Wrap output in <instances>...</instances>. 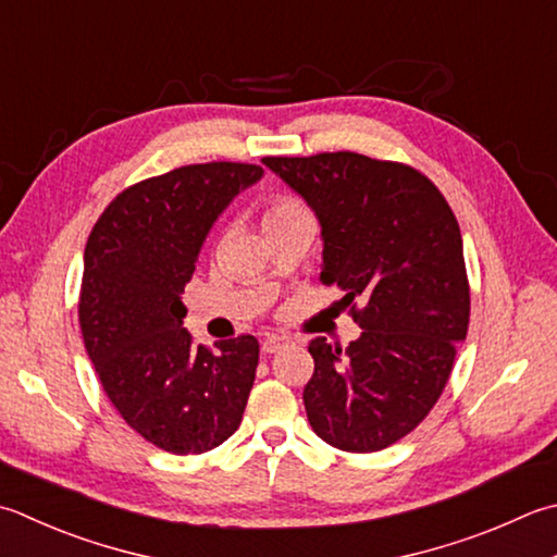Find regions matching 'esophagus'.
<instances>
[{
  "instance_id": "1",
  "label": "esophagus",
  "mask_w": 557,
  "mask_h": 557,
  "mask_svg": "<svg viewBox=\"0 0 557 557\" xmlns=\"http://www.w3.org/2000/svg\"><path fill=\"white\" fill-rule=\"evenodd\" d=\"M287 343H289V337H285V335H270L263 341V347H260V350H263V355H275L282 350V347H287Z\"/></svg>"
}]
</instances>
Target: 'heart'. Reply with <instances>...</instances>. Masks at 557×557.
<instances>
[{
	"instance_id": "1",
	"label": "heart",
	"mask_w": 557,
	"mask_h": 557,
	"mask_svg": "<svg viewBox=\"0 0 557 557\" xmlns=\"http://www.w3.org/2000/svg\"><path fill=\"white\" fill-rule=\"evenodd\" d=\"M299 212H307L304 207L297 202L287 198V195H275V198H270L268 207H265V214H263V222L265 226L277 222V220H285V216H292V214H299Z\"/></svg>"
}]
</instances>
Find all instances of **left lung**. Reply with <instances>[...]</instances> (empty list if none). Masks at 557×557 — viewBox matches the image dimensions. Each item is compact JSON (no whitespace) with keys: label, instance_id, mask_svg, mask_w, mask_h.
<instances>
[{"label":"left lung","instance_id":"1","mask_svg":"<svg viewBox=\"0 0 557 557\" xmlns=\"http://www.w3.org/2000/svg\"><path fill=\"white\" fill-rule=\"evenodd\" d=\"M321 222L325 287L343 292L362 335L313 337L304 406L335 449L369 454L428 418L471 315L461 228L437 185L398 161L355 151L265 157Z\"/></svg>","mask_w":557,"mask_h":557}]
</instances>
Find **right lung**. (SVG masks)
I'll list each match as a JSON object with an SVG mask.
<instances>
[{
    "label": "right lung",
    "mask_w": 557,
    "mask_h": 557,
    "mask_svg": "<svg viewBox=\"0 0 557 557\" xmlns=\"http://www.w3.org/2000/svg\"><path fill=\"white\" fill-rule=\"evenodd\" d=\"M260 176L256 163L210 161L139 181L115 195L86 242V352L120 418L169 454L226 442L253 388L256 337L195 345L181 294L216 216Z\"/></svg>",
    "instance_id": "1"
}]
</instances>
